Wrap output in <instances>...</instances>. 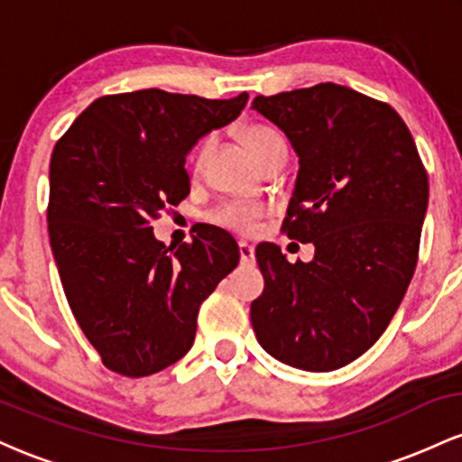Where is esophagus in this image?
<instances>
[{
    "label": "esophagus",
    "instance_id": "34e87169",
    "mask_svg": "<svg viewBox=\"0 0 462 462\" xmlns=\"http://www.w3.org/2000/svg\"><path fill=\"white\" fill-rule=\"evenodd\" d=\"M238 254H241V263L243 264L254 263V247L249 245V243H245V241L238 243Z\"/></svg>",
    "mask_w": 462,
    "mask_h": 462
}]
</instances>
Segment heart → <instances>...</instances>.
<instances>
[{"instance_id":"1","label":"heart","mask_w":462,"mask_h":462,"mask_svg":"<svg viewBox=\"0 0 462 462\" xmlns=\"http://www.w3.org/2000/svg\"><path fill=\"white\" fill-rule=\"evenodd\" d=\"M245 141L254 156L258 158V162H261L263 158L273 150V147L284 145L282 136H280L273 128H269V125H249L245 130ZM204 153H206V143L199 147L198 156H195V162L199 164L201 158H204ZM261 213H263L261 206L235 201V204L224 206V208L219 210V215H217V219H219L221 224L235 227L238 232H252L254 227H256V219L261 217Z\"/></svg>"}]
</instances>
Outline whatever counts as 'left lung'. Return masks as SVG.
Returning a JSON list of instances; mask_svg holds the SVG:
<instances>
[{
  "mask_svg": "<svg viewBox=\"0 0 462 462\" xmlns=\"http://www.w3.org/2000/svg\"><path fill=\"white\" fill-rule=\"evenodd\" d=\"M298 153L284 232L312 243L289 263L275 243L256 261L264 291L252 301L258 343L280 363L332 371L380 338L415 273L428 210V173L389 104L323 82L252 102Z\"/></svg>",
  "mask_w": 462,
  "mask_h": 462,
  "instance_id": "left-lung-1",
  "label": "left lung"
}]
</instances>
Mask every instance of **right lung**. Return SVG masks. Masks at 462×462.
<instances>
[{"label":"right lung","instance_id":"right-lung-1","mask_svg":"<svg viewBox=\"0 0 462 462\" xmlns=\"http://www.w3.org/2000/svg\"><path fill=\"white\" fill-rule=\"evenodd\" d=\"M247 97L108 95L51 152L47 224L58 273L79 328L116 374L143 378L178 363L195 341L201 301L238 264L221 227L167 249L150 224L189 195V152L232 124Z\"/></svg>","mask_w":462,"mask_h":462}]
</instances>
